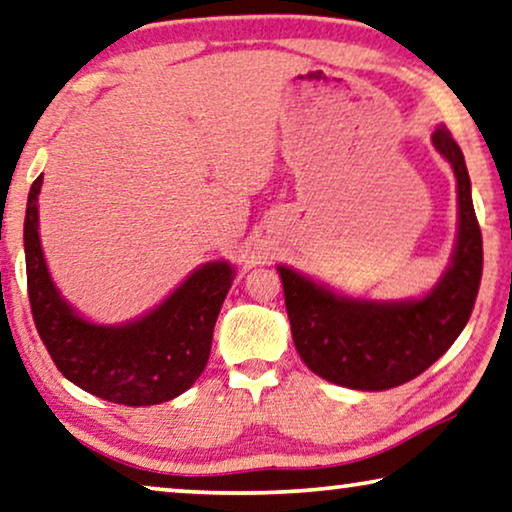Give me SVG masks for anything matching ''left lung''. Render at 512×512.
<instances>
[{"label":"left lung","mask_w":512,"mask_h":512,"mask_svg":"<svg viewBox=\"0 0 512 512\" xmlns=\"http://www.w3.org/2000/svg\"><path fill=\"white\" fill-rule=\"evenodd\" d=\"M431 143L457 178V241L450 266L420 299L369 301L331 292L278 266L294 348L320 378L350 390L399 387L443 357L471 318L482 276V234L473 211L464 153L445 125Z\"/></svg>","instance_id":"8db88e82"}]
</instances>
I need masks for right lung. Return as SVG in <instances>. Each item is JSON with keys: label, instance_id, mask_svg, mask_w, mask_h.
<instances>
[{"label": "right lung", "instance_id": "1", "mask_svg": "<svg viewBox=\"0 0 512 512\" xmlns=\"http://www.w3.org/2000/svg\"><path fill=\"white\" fill-rule=\"evenodd\" d=\"M25 213L27 292L34 325L60 373L81 390L122 406H155L190 390L211 355L213 327L234 280L229 262H206L160 306L125 325H97L76 313L50 278L39 239V192Z\"/></svg>", "mask_w": 512, "mask_h": 512}]
</instances>
